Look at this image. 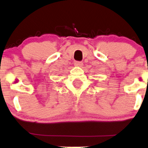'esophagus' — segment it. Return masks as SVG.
<instances>
[{
    "mask_svg": "<svg viewBox=\"0 0 148 148\" xmlns=\"http://www.w3.org/2000/svg\"><path fill=\"white\" fill-rule=\"evenodd\" d=\"M74 65H75L76 67H81L83 66V63L81 62H79V61H76V62H74Z\"/></svg>",
    "mask_w": 148,
    "mask_h": 148,
    "instance_id": "obj_1",
    "label": "esophagus"
}]
</instances>
